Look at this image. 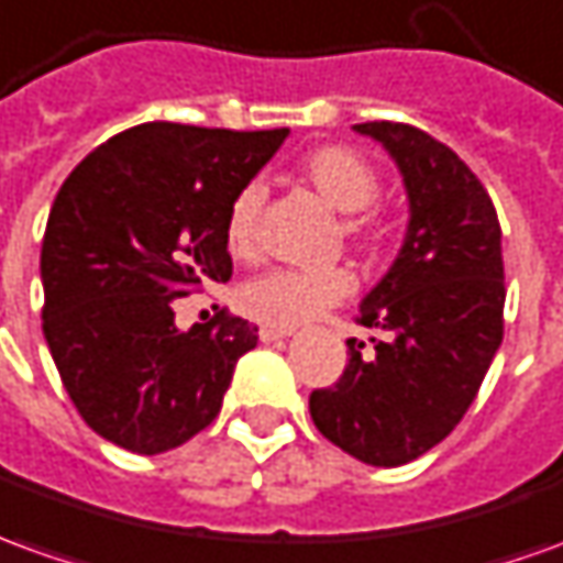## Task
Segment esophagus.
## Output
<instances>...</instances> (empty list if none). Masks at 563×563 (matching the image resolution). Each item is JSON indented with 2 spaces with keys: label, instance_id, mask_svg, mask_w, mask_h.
<instances>
[{
  "label": "esophagus",
  "instance_id": "1",
  "mask_svg": "<svg viewBox=\"0 0 563 563\" xmlns=\"http://www.w3.org/2000/svg\"><path fill=\"white\" fill-rule=\"evenodd\" d=\"M285 336H290V331H282V328H260V340H263V343L285 340Z\"/></svg>",
  "mask_w": 563,
  "mask_h": 563
}]
</instances>
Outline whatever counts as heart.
I'll use <instances>...</instances> for the list:
<instances>
[{
    "label": "heart",
    "instance_id": "1",
    "mask_svg": "<svg viewBox=\"0 0 563 563\" xmlns=\"http://www.w3.org/2000/svg\"><path fill=\"white\" fill-rule=\"evenodd\" d=\"M300 177L331 205L333 211L349 214L343 232L349 242L362 247H377L386 239V220L371 208L379 196L377 168L349 146H321L300 162ZM266 189L260 184H244L232 196L223 217V242L232 257H251L260 239V208ZM355 290V275L346 266L321 269H269L247 278L239 288V306L266 328L290 331L303 321L343 303Z\"/></svg>",
    "mask_w": 563,
    "mask_h": 563
}]
</instances>
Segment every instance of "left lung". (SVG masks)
Masks as SVG:
<instances>
[{"mask_svg":"<svg viewBox=\"0 0 563 563\" xmlns=\"http://www.w3.org/2000/svg\"><path fill=\"white\" fill-rule=\"evenodd\" d=\"M405 177V244L362 300L367 352L346 340L349 364L309 395L319 432L367 466H405L451 435L503 343V232L482 180L451 146L401 122L355 125Z\"/></svg>","mask_w":563,"mask_h":563,"instance_id":"left-lung-1","label":"left lung"}]
</instances>
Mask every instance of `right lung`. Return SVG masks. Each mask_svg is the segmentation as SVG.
<instances>
[{
  "label": "right lung",
  "mask_w": 563,
  "mask_h": 563,
  "mask_svg": "<svg viewBox=\"0 0 563 563\" xmlns=\"http://www.w3.org/2000/svg\"><path fill=\"white\" fill-rule=\"evenodd\" d=\"M290 131L146 122L73 168L42 239V331L97 435L165 453L220 413L257 328L220 312L180 331L174 300L230 282L223 217Z\"/></svg>",
  "instance_id": "right-lung-1"
}]
</instances>
